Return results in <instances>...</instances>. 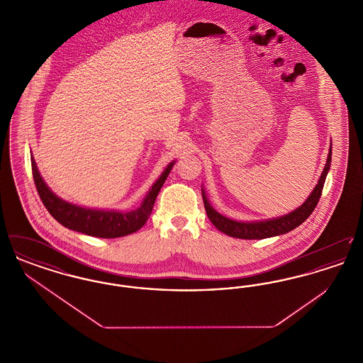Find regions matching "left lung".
I'll use <instances>...</instances> for the list:
<instances>
[{
  "instance_id": "8db88e82",
  "label": "left lung",
  "mask_w": 363,
  "mask_h": 363,
  "mask_svg": "<svg viewBox=\"0 0 363 363\" xmlns=\"http://www.w3.org/2000/svg\"><path fill=\"white\" fill-rule=\"evenodd\" d=\"M330 160H332V143H330V147H329L325 167L320 175V179H318L317 185L314 186V189L311 191V196L305 200V203L301 207L295 208L293 212H289L287 215L267 219V220H253V222L234 220V219L223 216L222 213H219L215 208L212 207L211 203L208 201L206 190H204V188H201L203 201H204V207L207 211L208 218L212 222V225H215L219 231L225 233L233 238L264 240V238H271V237L286 234L294 228H296L298 225H302L311 216L314 208L317 207L318 200L321 197V191H323L324 184H325V178L328 175Z\"/></svg>"
}]
</instances>
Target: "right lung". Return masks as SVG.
Wrapping results in <instances>:
<instances>
[{
    "label": "right lung",
    "instance_id": "obj_1",
    "mask_svg": "<svg viewBox=\"0 0 363 363\" xmlns=\"http://www.w3.org/2000/svg\"><path fill=\"white\" fill-rule=\"evenodd\" d=\"M175 160L167 164L164 172L155 181L152 188L144 197L140 207L133 211H114V209H98L76 206L62 200L52 191L43 181L38 170L34 156L31 157L35 186L43 206L50 212L52 218L69 230L83 233L98 238H118L128 234L136 233L145 225L155 204L156 196L163 186L166 178L173 169Z\"/></svg>",
    "mask_w": 363,
    "mask_h": 363
}]
</instances>
